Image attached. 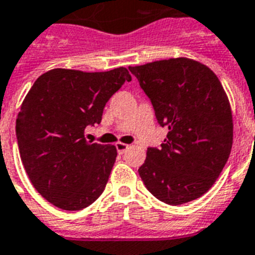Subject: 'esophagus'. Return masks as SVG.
<instances>
[{"instance_id": "1", "label": "esophagus", "mask_w": 255, "mask_h": 255, "mask_svg": "<svg viewBox=\"0 0 255 255\" xmlns=\"http://www.w3.org/2000/svg\"><path fill=\"white\" fill-rule=\"evenodd\" d=\"M129 147H130L129 144H125V143H121V142L116 143V148H117V152L119 153L126 152V150H128Z\"/></svg>"}]
</instances>
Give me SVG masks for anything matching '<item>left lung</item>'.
<instances>
[{"instance_id":"8db88e82","label":"left lung","mask_w":255,"mask_h":255,"mask_svg":"<svg viewBox=\"0 0 255 255\" xmlns=\"http://www.w3.org/2000/svg\"><path fill=\"white\" fill-rule=\"evenodd\" d=\"M129 70L150 98L157 123L168 128L160 148L148 147L138 169L147 190L172 206L199 198L222 173L232 150V111L219 78L185 57Z\"/></svg>"}]
</instances>
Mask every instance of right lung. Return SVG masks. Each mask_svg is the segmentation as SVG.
<instances>
[{
	"instance_id": "add662e5",
	"label": "right lung",
	"mask_w": 255,
	"mask_h": 255,
	"mask_svg": "<svg viewBox=\"0 0 255 255\" xmlns=\"http://www.w3.org/2000/svg\"><path fill=\"white\" fill-rule=\"evenodd\" d=\"M126 67L85 73L53 69L37 78L20 105L15 131L29 181L56 207L77 211L102 195L117 156L112 144L86 140L125 82Z\"/></svg>"
}]
</instances>
